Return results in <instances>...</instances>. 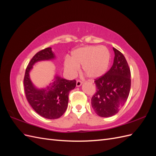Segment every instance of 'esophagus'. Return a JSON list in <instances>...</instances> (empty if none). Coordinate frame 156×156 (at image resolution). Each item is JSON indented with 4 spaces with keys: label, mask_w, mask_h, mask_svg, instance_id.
Instances as JSON below:
<instances>
[{
    "label": "esophagus",
    "mask_w": 156,
    "mask_h": 156,
    "mask_svg": "<svg viewBox=\"0 0 156 156\" xmlns=\"http://www.w3.org/2000/svg\"><path fill=\"white\" fill-rule=\"evenodd\" d=\"M82 83H83V82H82V81L78 80L77 81H76V87H80V86L82 84Z\"/></svg>",
    "instance_id": "obj_1"
}]
</instances>
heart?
Returning <instances> with one entry per match:
<instances>
[{"instance_id": "heart-1", "label": "heart", "mask_w": 156, "mask_h": 156, "mask_svg": "<svg viewBox=\"0 0 156 156\" xmlns=\"http://www.w3.org/2000/svg\"><path fill=\"white\" fill-rule=\"evenodd\" d=\"M110 62V53L105 46H87L76 49L72 59H65L64 67L71 75H75L82 66L84 74L90 78H98L107 72Z\"/></svg>"}]
</instances>
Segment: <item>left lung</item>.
Instances as JSON below:
<instances>
[{
	"label": "left lung",
	"mask_w": 156,
	"mask_h": 156,
	"mask_svg": "<svg viewBox=\"0 0 156 156\" xmlns=\"http://www.w3.org/2000/svg\"><path fill=\"white\" fill-rule=\"evenodd\" d=\"M115 58L111 68L95 79L97 92L91 99L94 112L102 117L116 115L127 101L131 88V71L125 56L113 48Z\"/></svg>",
	"instance_id": "8db88e82"
}]
</instances>
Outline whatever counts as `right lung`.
<instances>
[{
  "label": "right lung",
  "mask_w": 156,
  "mask_h": 156,
  "mask_svg": "<svg viewBox=\"0 0 156 156\" xmlns=\"http://www.w3.org/2000/svg\"><path fill=\"white\" fill-rule=\"evenodd\" d=\"M55 58L51 48L37 52L29 63L24 77V90L26 98L35 111L48 119H58L66 111L69 91L76 85L75 80H68L55 75L52 81L44 88H36L30 79L29 72L36 62L51 60Z\"/></svg>",
  "instance_id": "right-lung-1"
}]
</instances>
